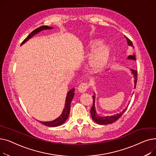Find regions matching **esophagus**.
I'll list each match as a JSON object with an SVG mask.
<instances>
[{"instance_id":"34e87169","label":"esophagus","mask_w":156,"mask_h":156,"mask_svg":"<svg viewBox=\"0 0 156 156\" xmlns=\"http://www.w3.org/2000/svg\"><path fill=\"white\" fill-rule=\"evenodd\" d=\"M88 88V85L87 83L84 82V83H81L79 86H78V91L80 92L81 93H83L85 92L87 90Z\"/></svg>"}]
</instances>
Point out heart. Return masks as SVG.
Returning <instances> with one entry per match:
<instances>
[{
    "instance_id": "obj_1",
    "label": "heart",
    "mask_w": 156,
    "mask_h": 156,
    "mask_svg": "<svg viewBox=\"0 0 156 156\" xmlns=\"http://www.w3.org/2000/svg\"><path fill=\"white\" fill-rule=\"evenodd\" d=\"M99 44L100 43L97 40H92L90 41L86 48L87 54L88 55H91ZM94 51L90 58L89 66L93 71L97 72L102 70L107 64L110 57L111 50L108 45H101Z\"/></svg>"
}]
</instances>
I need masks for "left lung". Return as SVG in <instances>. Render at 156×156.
Wrapping results in <instances>:
<instances>
[{"instance_id": "obj_1", "label": "left lung", "mask_w": 156, "mask_h": 156, "mask_svg": "<svg viewBox=\"0 0 156 156\" xmlns=\"http://www.w3.org/2000/svg\"><path fill=\"white\" fill-rule=\"evenodd\" d=\"M126 40H127V42H128V44L130 46L133 47V43L132 41H131L128 37H126ZM128 59H133V60H135V55H129ZM132 73L134 75V79H135V88L136 87V81H137V71L136 70H133L132 69ZM127 108L122 111V112L119 113V114H115V115L114 116H105V117H101V116H99L98 114L96 113V111H95V96L93 95V105L92 107L90 109V114H91V116H92V118L93 119V120L96 122L98 124H100V125H108V124H111V123H112L113 122L117 121L122 115L123 114V113L125 112V111L126 110Z\"/></svg>"}]
</instances>
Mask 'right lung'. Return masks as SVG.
Returning <instances> with one entry per match:
<instances>
[{"instance_id": "obj_1", "label": "right lung", "mask_w": 156, "mask_h": 156, "mask_svg": "<svg viewBox=\"0 0 156 156\" xmlns=\"http://www.w3.org/2000/svg\"><path fill=\"white\" fill-rule=\"evenodd\" d=\"M52 27H50L48 26H42L40 27L39 28L35 29V30L33 31L31 34L25 38L23 41V42L21 43V45L23 44L24 43H25L27 40H28L29 38H31L33 36H34L35 34H38V32H40V31L44 30H47V29H52ZM74 94H75V88H73L68 92L67 96H66V103H65V106L64 110L62 111V113L61 115L57 118V119H55L54 121H47V122H44V121H40V123H42L45 126H50V127H55V126H58L59 125H61L62 124H63L64 122H65V121L68 118L69 114V111H70V104H71V102L73 99Z\"/></svg>"}]
</instances>
